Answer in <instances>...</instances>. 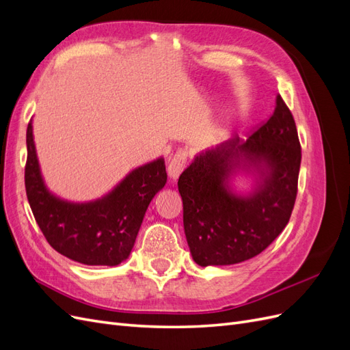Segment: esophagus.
Returning a JSON list of instances; mask_svg holds the SVG:
<instances>
[{"label":"esophagus","mask_w":350,"mask_h":350,"mask_svg":"<svg viewBox=\"0 0 350 350\" xmlns=\"http://www.w3.org/2000/svg\"><path fill=\"white\" fill-rule=\"evenodd\" d=\"M187 153L184 150H179L174 154V157L169 161L167 165V174L172 179H176L187 166Z\"/></svg>","instance_id":"esophagus-1"}]
</instances>
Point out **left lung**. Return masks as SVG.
Masks as SVG:
<instances>
[{"mask_svg":"<svg viewBox=\"0 0 350 350\" xmlns=\"http://www.w3.org/2000/svg\"><path fill=\"white\" fill-rule=\"evenodd\" d=\"M301 143L293 115L279 94L270 118L251 133L196 156L178 179L184 230L201 267L229 266L258 256L288 225L298 193ZM256 172L248 196L230 191L228 178Z\"/></svg>","mask_w":350,"mask_h":350,"instance_id":"left-lung-1","label":"left lung"}]
</instances>
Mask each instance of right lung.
Here are the masks:
<instances>
[{"instance_id":"obj_1","label":"right lung","mask_w":350,"mask_h":350,"mask_svg":"<svg viewBox=\"0 0 350 350\" xmlns=\"http://www.w3.org/2000/svg\"><path fill=\"white\" fill-rule=\"evenodd\" d=\"M26 143V194L49 245L88 266H118L129 258L147 207L166 184L163 159L134 169L105 197L80 204L48 191L40 175L31 122L27 125Z\"/></svg>"}]
</instances>
